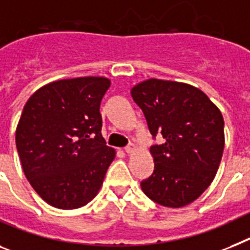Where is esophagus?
I'll return each mask as SVG.
<instances>
[{
    "label": "esophagus",
    "mask_w": 250,
    "mask_h": 250,
    "mask_svg": "<svg viewBox=\"0 0 250 250\" xmlns=\"http://www.w3.org/2000/svg\"><path fill=\"white\" fill-rule=\"evenodd\" d=\"M135 150H136V146L133 144H129L127 147H125V151L127 152V154H132Z\"/></svg>",
    "instance_id": "34e87169"
}]
</instances>
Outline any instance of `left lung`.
<instances>
[{"label": "left lung", "mask_w": 250, "mask_h": 250, "mask_svg": "<svg viewBox=\"0 0 250 250\" xmlns=\"http://www.w3.org/2000/svg\"><path fill=\"white\" fill-rule=\"evenodd\" d=\"M147 122L152 137L155 167L141 188L165 207L189 205L208 188L219 169L225 136L224 118L206 94L194 86L150 79L131 90Z\"/></svg>", "instance_id": "1"}]
</instances>
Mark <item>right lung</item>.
<instances>
[{"instance_id": "obj_1", "label": "right lung", "mask_w": 250, "mask_h": 250, "mask_svg": "<svg viewBox=\"0 0 250 250\" xmlns=\"http://www.w3.org/2000/svg\"><path fill=\"white\" fill-rule=\"evenodd\" d=\"M110 80H60L37 90L16 128L22 170L50 206L72 209L96 196L114 148L102 136L100 103Z\"/></svg>"}]
</instances>
